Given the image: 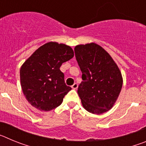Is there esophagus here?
<instances>
[{"mask_svg": "<svg viewBox=\"0 0 146 146\" xmlns=\"http://www.w3.org/2000/svg\"><path fill=\"white\" fill-rule=\"evenodd\" d=\"M77 87H78V85H77V83H76V82L72 86V88L73 89H74V90H76V89L77 88Z\"/></svg>", "mask_w": 146, "mask_h": 146, "instance_id": "esophagus-1", "label": "esophagus"}]
</instances>
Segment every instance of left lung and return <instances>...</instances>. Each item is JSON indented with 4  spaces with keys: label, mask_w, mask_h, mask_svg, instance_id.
Wrapping results in <instances>:
<instances>
[{
    "label": "left lung",
    "mask_w": 146,
    "mask_h": 146,
    "mask_svg": "<svg viewBox=\"0 0 146 146\" xmlns=\"http://www.w3.org/2000/svg\"><path fill=\"white\" fill-rule=\"evenodd\" d=\"M74 52L82 72V81L77 94L82 106L93 114L108 111L118 99L123 84L118 66L108 52L95 43L77 45Z\"/></svg>",
    "instance_id": "1"
}]
</instances>
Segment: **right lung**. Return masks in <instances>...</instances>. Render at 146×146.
Listing matches in <instances>:
<instances>
[{
	"instance_id": "1",
	"label": "right lung",
	"mask_w": 146,
	"mask_h": 146,
	"mask_svg": "<svg viewBox=\"0 0 146 146\" xmlns=\"http://www.w3.org/2000/svg\"><path fill=\"white\" fill-rule=\"evenodd\" d=\"M74 57L69 46L57 42L42 45L23 64L20 82L28 102L41 111L58 107L72 88L67 86L60 70L63 63Z\"/></svg>"
}]
</instances>
